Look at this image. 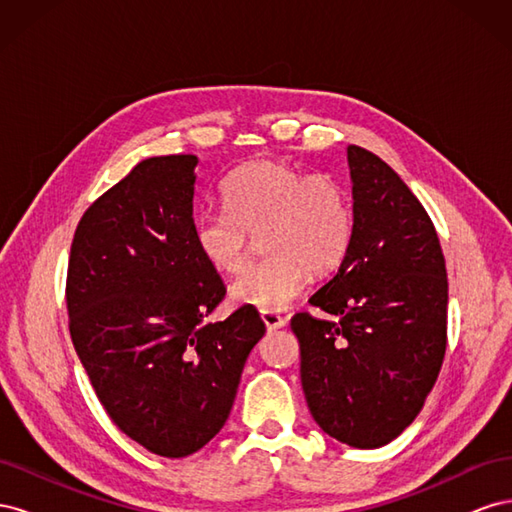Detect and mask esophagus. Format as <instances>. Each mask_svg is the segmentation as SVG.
Here are the masks:
<instances>
[{
    "mask_svg": "<svg viewBox=\"0 0 512 512\" xmlns=\"http://www.w3.org/2000/svg\"><path fill=\"white\" fill-rule=\"evenodd\" d=\"M260 318H262V322H265V327L269 331L282 329L284 324H286V318H282L280 314H275V312H260Z\"/></svg>",
    "mask_w": 512,
    "mask_h": 512,
    "instance_id": "esophagus-1",
    "label": "esophagus"
}]
</instances>
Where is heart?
I'll return each mask as SVG.
<instances>
[{
    "instance_id": "b5f03b06",
    "label": "heart",
    "mask_w": 512,
    "mask_h": 512,
    "mask_svg": "<svg viewBox=\"0 0 512 512\" xmlns=\"http://www.w3.org/2000/svg\"><path fill=\"white\" fill-rule=\"evenodd\" d=\"M226 209L200 211L192 224L196 250L220 273L241 269L247 241L260 230L267 256L245 267L230 297L260 312H282L314 275L344 260L352 239L348 192L335 177L275 160L241 166L224 181Z\"/></svg>"
}]
</instances>
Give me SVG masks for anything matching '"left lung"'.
<instances>
[{
  "mask_svg": "<svg viewBox=\"0 0 512 512\" xmlns=\"http://www.w3.org/2000/svg\"><path fill=\"white\" fill-rule=\"evenodd\" d=\"M352 239L309 303L327 318L290 320L314 421L354 448L393 442L438 380L448 282L427 211L395 170L350 145Z\"/></svg>",
  "mask_w": 512,
  "mask_h": 512,
  "instance_id": "8db88e82",
  "label": "left lung"
}]
</instances>
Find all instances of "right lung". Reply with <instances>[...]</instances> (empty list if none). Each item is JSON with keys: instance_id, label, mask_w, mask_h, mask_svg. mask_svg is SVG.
<instances>
[{"instance_id": "add662e5", "label": "right lung", "mask_w": 512, "mask_h": 512, "mask_svg": "<svg viewBox=\"0 0 512 512\" xmlns=\"http://www.w3.org/2000/svg\"><path fill=\"white\" fill-rule=\"evenodd\" d=\"M196 156L138 162L81 218L66 303L76 354L113 423L160 457L218 433L265 335L256 307L205 322L226 288L194 239Z\"/></svg>"}]
</instances>
